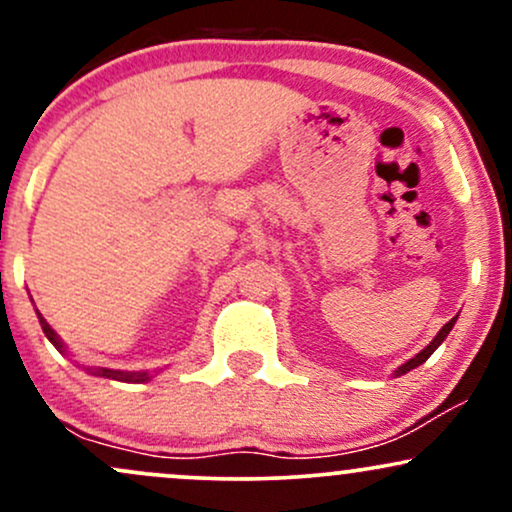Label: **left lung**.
<instances>
[{"label":"left lung","instance_id":"1","mask_svg":"<svg viewBox=\"0 0 512 512\" xmlns=\"http://www.w3.org/2000/svg\"><path fill=\"white\" fill-rule=\"evenodd\" d=\"M455 320H457V317H452V320L448 322V325H443V330H440V332L436 334V339H433V342H431V344H428L424 351H419V354H416L414 358H409V361H407V363H404V366H399V368H397V373H395V375H404V373H407V370H411V368H416V366H421V363H424V361H426V358H428V356H431V354H433V351H436L440 344H443V339H445V337H448V334H450V330H452V325H455Z\"/></svg>","mask_w":512,"mask_h":512}]
</instances>
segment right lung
<instances>
[{
    "label": "right lung",
    "instance_id": "right-lung-1",
    "mask_svg": "<svg viewBox=\"0 0 512 512\" xmlns=\"http://www.w3.org/2000/svg\"><path fill=\"white\" fill-rule=\"evenodd\" d=\"M38 320H40V327H43L45 337H48L50 342L62 351V342H60V339H57V334L52 332V327L48 325V322H45V317L38 313ZM86 370L91 375H103V378L122 380V383H144V380H149V373H122V370H110V368H86Z\"/></svg>",
    "mask_w": 512,
    "mask_h": 512
}]
</instances>
